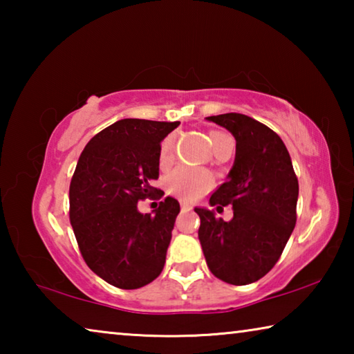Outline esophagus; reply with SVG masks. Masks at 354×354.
Masks as SVG:
<instances>
[{"mask_svg":"<svg viewBox=\"0 0 354 354\" xmlns=\"http://www.w3.org/2000/svg\"><path fill=\"white\" fill-rule=\"evenodd\" d=\"M181 209H183V211H190V209H192V206L189 205V203H185V201H181Z\"/></svg>","mask_w":354,"mask_h":354,"instance_id":"34e87169","label":"esophagus"}]
</instances>
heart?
Returning a JSON list of instances; mask_svg holds the SVG:
<instances>
[{"mask_svg": "<svg viewBox=\"0 0 354 354\" xmlns=\"http://www.w3.org/2000/svg\"><path fill=\"white\" fill-rule=\"evenodd\" d=\"M226 134L217 133V131H212L209 134V139H211L212 145L215 140L220 139ZM170 147L171 140L167 139L162 143V148H160V162H165L167 158L170 154ZM212 178L206 170L201 169H190V167H178V169L173 170L169 178H167V189H169L170 194H175L181 198L185 200H196L201 196L205 192L211 187Z\"/></svg>", "mask_w": 354, "mask_h": 354, "instance_id": "b5f03b06", "label": "heart"}]
</instances>
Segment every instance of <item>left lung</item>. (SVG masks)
<instances>
[{
  "label": "left lung",
  "instance_id": "obj_1",
  "mask_svg": "<svg viewBox=\"0 0 354 354\" xmlns=\"http://www.w3.org/2000/svg\"><path fill=\"white\" fill-rule=\"evenodd\" d=\"M236 139V158L226 183L209 205L232 218L215 217L214 209L195 207L201 225L198 239L209 270L227 284L245 286L272 270L297 221L298 179L281 137L243 113L206 117Z\"/></svg>",
  "mask_w": 354,
  "mask_h": 354
}]
</instances>
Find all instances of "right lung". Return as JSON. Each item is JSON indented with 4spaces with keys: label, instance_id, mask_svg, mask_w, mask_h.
Masks as SVG:
<instances>
[{
    "label": "right lung",
    "instance_id": "obj_1",
    "mask_svg": "<svg viewBox=\"0 0 354 354\" xmlns=\"http://www.w3.org/2000/svg\"><path fill=\"white\" fill-rule=\"evenodd\" d=\"M179 122L123 118L87 143L70 183V223L91 270L118 289H139L162 272L178 200L153 214L137 203L158 189L160 142Z\"/></svg>",
    "mask_w": 354,
    "mask_h": 354
}]
</instances>
